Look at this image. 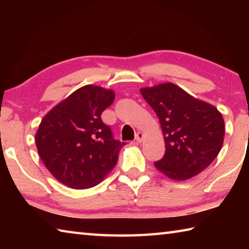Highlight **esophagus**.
<instances>
[{
  "label": "esophagus",
  "mask_w": 249,
  "mask_h": 249,
  "mask_svg": "<svg viewBox=\"0 0 249 249\" xmlns=\"http://www.w3.org/2000/svg\"><path fill=\"white\" fill-rule=\"evenodd\" d=\"M142 138H144V134L142 132H137L136 135H135V140H136V142H141L142 141Z\"/></svg>",
  "instance_id": "34e87169"
}]
</instances>
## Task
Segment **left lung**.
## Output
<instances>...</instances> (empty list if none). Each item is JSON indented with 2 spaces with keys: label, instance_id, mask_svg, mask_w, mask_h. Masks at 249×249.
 Listing matches in <instances>:
<instances>
[{
  "label": "left lung",
  "instance_id": "1",
  "mask_svg": "<svg viewBox=\"0 0 249 249\" xmlns=\"http://www.w3.org/2000/svg\"><path fill=\"white\" fill-rule=\"evenodd\" d=\"M157 114L166 153L154 165L174 180H187L209 167L222 148L224 120L213 105L197 100L174 83L141 89Z\"/></svg>",
  "mask_w": 249,
  "mask_h": 249
}]
</instances>
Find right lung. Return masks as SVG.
Returning a JSON list of instances; mask_svg holds the SVG:
<instances>
[{"instance_id": "add662e5", "label": "right lung", "mask_w": 249, "mask_h": 249, "mask_svg": "<svg viewBox=\"0 0 249 249\" xmlns=\"http://www.w3.org/2000/svg\"><path fill=\"white\" fill-rule=\"evenodd\" d=\"M115 99L112 90L84 86L44 116L35 135L37 150L54 178L72 189L99 184L125 142L113 137L101 114Z\"/></svg>"}]
</instances>
